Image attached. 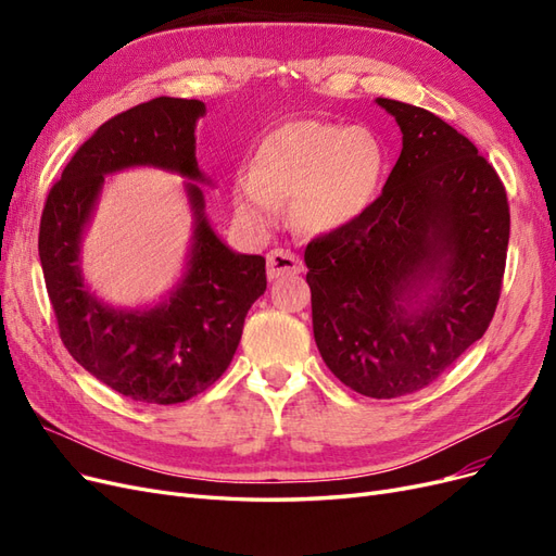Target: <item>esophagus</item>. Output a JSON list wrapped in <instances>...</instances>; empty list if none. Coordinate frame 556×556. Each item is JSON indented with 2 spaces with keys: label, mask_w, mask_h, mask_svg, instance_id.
Here are the masks:
<instances>
[{
  "label": "esophagus",
  "mask_w": 556,
  "mask_h": 556,
  "mask_svg": "<svg viewBox=\"0 0 556 556\" xmlns=\"http://www.w3.org/2000/svg\"><path fill=\"white\" fill-rule=\"evenodd\" d=\"M266 264H268V278H280V276H288V274H299L301 268V260L294 255L290 250H282L276 248L266 255Z\"/></svg>",
  "instance_id": "esophagus-1"
}]
</instances>
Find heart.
I'll return each mask as SVG.
<instances>
[{
  "label": "heart",
  "instance_id": "b5f03b06",
  "mask_svg": "<svg viewBox=\"0 0 556 556\" xmlns=\"http://www.w3.org/2000/svg\"><path fill=\"white\" fill-rule=\"evenodd\" d=\"M382 169L384 150L371 129L296 121L262 141L250 174L233 185V201L257 229L278 223L290 206L301 229L325 233L371 206Z\"/></svg>",
  "mask_w": 556,
  "mask_h": 556
}]
</instances>
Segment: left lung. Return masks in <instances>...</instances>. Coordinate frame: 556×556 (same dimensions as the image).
I'll list each match as a JSON object with an SVG mask.
<instances>
[{
  "instance_id": "left-lung-1",
  "label": "left lung",
  "mask_w": 556,
  "mask_h": 556,
  "mask_svg": "<svg viewBox=\"0 0 556 556\" xmlns=\"http://www.w3.org/2000/svg\"><path fill=\"white\" fill-rule=\"evenodd\" d=\"M403 134L378 199L306 245L313 333L350 390L396 399L443 376L490 327L510 206L494 166L439 115L378 99ZM437 290L415 312L428 280Z\"/></svg>"
}]
</instances>
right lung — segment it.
Listing matches in <instances>:
<instances>
[{
	"instance_id": "add662e5",
	"label": "right lung",
	"mask_w": 556,
	"mask_h": 556,
	"mask_svg": "<svg viewBox=\"0 0 556 556\" xmlns=\"http://www.w3.org/2000/svg\"><path fill=\"white\" fill-rule=\"evenodd\" d=\"M197 99L155 97L117 113L83 143L50 188L41 213L39 257L58 331L70 355L97 380L134 401L172 406L220 378L239 348L250 306L266 290V260L231 252L197 213L192 260L180 288L150 311H113L83 285L78 243L104 176L153 164L199 180Z\"/></svg>"
}]
</instances>
